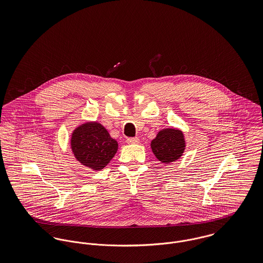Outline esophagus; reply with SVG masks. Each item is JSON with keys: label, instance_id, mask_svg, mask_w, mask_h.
<instances>
[{"label": "esophagus", "instance_id": "34e87169", "mask_svg": "<svg viewBox=\"0 0 263 263\" xmlns=\"http://www.w3.org/2000/svg\"><path fill=\"white\" fill-rule=\"evenodd\" d=\"M126 143H127V144H130V145L139 144V143H140V140H139V138H127V139H126Z\"/></svg>", "mask_w": 263, "mask_h": 263}]
</instances>
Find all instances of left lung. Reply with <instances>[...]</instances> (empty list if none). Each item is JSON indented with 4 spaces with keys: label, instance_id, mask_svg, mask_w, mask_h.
I'll use <instances>...</instances> for the list:
<instances>
[{
    "label": "left lung",
    "instance_id": "left-lung-1",
    "mask_svg": "<svg viewBox=\"0 0 263 263\" xmlns=\"http://www.w3.org/2000/svg\"><path fill=\"white\" fill-rule=\"evenodd\" d=\"M153 153L162 163H170L179 159L185 143L182 132L173 128L161 130L151 144Z\"/></svg>",
    "mask_w": 263,
    "mask_h": 263
}]
</instances>
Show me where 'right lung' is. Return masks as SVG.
Returning <instances> with one entry per match:
<instances>
[{
	"label": "right lung",
	"mask_w": 263,
	"mask_h": 263,
	"mask_svg": "<svg viewBox=\"0 0 263 263\" xmlns=\"http://www.w3.org/2000/svg\"><path fill=\"white\" fill-rule=\"evenodd\" d=\"M72 150L77 160L94 170L103 169L117 151V142L97 122L79 126L72 136Z\"/></svg>",
	"instance_id": "right-lung-1"
}]
</instances>
